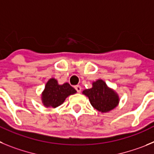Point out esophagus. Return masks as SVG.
I'll return each instance as SVG.
<instances>
[{
    "label": "esophagus",
    "instance_id": "obj_1",
    "mask_svg": "<svg viewBox=\"0 0 154 154\" xmlns=\"http://www.w3.org/2000/svg\"><path fill=\"white\" fill-rule=\"evenodd\" d=\"M75 89L77 92L80 93V91H81V89H82V88H81V87H80V85H77V86H75Z\"/></svg>",
    "mask_w": 154,
    "mask_h": 154
}]
</instances>
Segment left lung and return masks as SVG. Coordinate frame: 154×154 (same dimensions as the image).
<instances>
[{
    "instance_id": "left-lung-1",
    "label": "left lung",
    "mask_w": 154,
    "mask_h": 154,
    "mask_svg": "<svg viewBox=\"0 0 154 154\" xmlns=\"http://www.w3.org/2000/svg\"><path fill=\"white\" fill-rule=\"evenodd\" d=\"M82 94L89 98L94 109L101 113H108L119 104L120 97L117 93L99 79L92 83V87L84 90Z\"/></svg>"
}]
</instances>
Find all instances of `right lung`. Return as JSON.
Listing matches in <instances>:
<instances>
[{"label": "right lung", "mask_w": 154, "mask_h": 154, "mask_svg": "<svg viewBox=\"0 0 154 154\" xmlns=\"http://www.w3.org/2000/svg\"><path fill=\"white\" fill-rule=\"evenodd\" d=\"M76 93L77 91L68 83L59 84L57 80L52 77L48 80L41 93V100L45 107L56 108L60 106L67 97Z\"/></svg>", "instance_id": "add662e5"}]
</instances>
